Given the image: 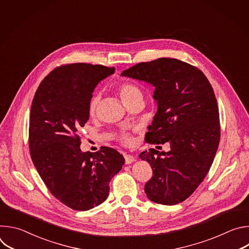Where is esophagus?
Returning <instances> with one entry per match:
<instances>
[{"label": "esophagus", "mask_w": 249, "mask_h": 249, "mask_svg": "<svg viewBox=\"0 0 249 249\" xmlns=\"http://www.w3.org/2000/svg\"><path fill=\"white\" fill-rule=\"evenodd\" d=\"M134 160H135V158L133 156H131V155H126L125 156V163L126 164H130V163L134 162Z\"/></svg>", "instance_id": "34e87169"}]
</instances>
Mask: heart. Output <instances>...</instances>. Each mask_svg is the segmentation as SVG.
I'll use <instances>...</instances> for the list:
<instances>
[{
	"label": "heart",
	"mask_w": 249,
	"mask_h": 249,
	"mask_svg": "<svg viewBox=\"0 0 249 249\" xmlns=\"http://www.w3.org/2000/svg\"><path fill=\"white\" fill-rule=\"evenodd\" d=\"M118 92L120 95V98L122 100V102L124 104L128 103L129 101L136 99V98H143V92H142L141 89L133 84V83H124L122 84L119 89H118ZM99 98L100 95L99 94H94L90 101H89V112L90 116H94L97 110V106L99 103ZM120 140L122 143L124 144H129L131 142V137L128 134H122L120 136Z\"/></svg>",
	"instance_id": "obj_1"
}]
</instances>
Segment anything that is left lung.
I'll list each match as a JSON object with an SVG mask.
<instances>
[{
    "mask_svg": "<svg viewBox=\"0 0 249 249\" xmlns=\"http://www.w3.org/2000/svg\"><path fill=\"white\" fill-rule=\"evenodd\" d=\"M121 76L155 88L158 110L149 125V144L169 143V152L144 151L153 177L147 197L158 204L175 205L187 199L207 175L220 143L217 99L206 76L185 62L159 58L123 71Z\"/></svg>",
    "mask_w": 249,
    "mask_h": 249,
    "instance_id": "obj_1",
    "label": "left lung"
}]
</instances>
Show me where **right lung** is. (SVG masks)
<instances>
[{
	"instance_id": "1",
	"label": "right lung",
	"mask_w": 249,
	"mask_h": 249,
	"mask_svg": "<svg viewBox=\"0 0 249 249\" xmlns=\"http://www.w3.org/2000/svg\"><path fill=\"white\" fill-rule=\"evenodd\" d=\"M114 70L85 63L61 66L44 78L32 100V162L52 195L73 210L88 211L104 202L110 180L125 162L107 147L93 154L82 152L78 135L89 118L95 87Z\"/></svg>"
}]
</instances>
